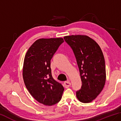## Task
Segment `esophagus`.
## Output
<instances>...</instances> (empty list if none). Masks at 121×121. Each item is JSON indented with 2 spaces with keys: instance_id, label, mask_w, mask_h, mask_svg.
Returning a JSON list of instances; mask_svg holds the SVG:
<instances>
[{
  "instance_id": "esophagus-1",
  "label": "esophagus",
  "mask_w": 121,
  "mask_h": 121,
  "mask_svg": "<svg viewBox=\"0 0 121 121\" xmlns=\"http://www.w3.org/2000/svg\"><path fill=\"white\" fill-rule=\"evenodd\" d=\"M64 85H65V88H68V87H69L70 86V85H71V83H70L69 81H66V82H65V83H64Z\"/></svg>"
}]
</instances>
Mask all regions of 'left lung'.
Wrapping results in <instances>:
<instances>
[{
  "mask_svg": "<svg viewBox=\"0 0 121 121\" xmlns=\"http://www.w3.org/2000/svg\"><path fill=\"white\" fill-rule=\"evenodd\" d=\"M64 39L74 53L80 70L81 89L76 97L82 103H90L97 97L106 80L104 57L94 40L86 35L65 36Z\"/></svg>",
  "mask_w": 121,
  "mask_h": 121,
  "instance_id": "8db88e82",
  "label": "left lung"
}]
</instances>
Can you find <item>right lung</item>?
<instances>
[{"mask_svg":"<svg viewBox=\"0 0 121 121\" xmlns=\"http://www.w3.org/2000/svg\"><path fill=\"white\" fill-rule=\"evenodd\" d=\"M62 38H42L30 46L25 56L22 77L26 87L38 102L46 105L58 103L64 87L52 76L51 60L61 43Z\"/></svg>","mask_w":121,"mask_h":121,"instance_id":"1","label":"right lung"}]
</instances>
